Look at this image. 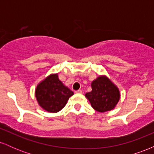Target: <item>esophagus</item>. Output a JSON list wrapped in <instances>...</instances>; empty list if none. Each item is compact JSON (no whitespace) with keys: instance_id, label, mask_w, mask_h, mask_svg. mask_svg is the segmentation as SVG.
I'll list each match as a JSON object with an SVG mask.
<instances>
[{"instance_id":"1","label":"esophagus","mask_w":154,"mask_h":154,"mask_svg":"<svg viewBox=\"0 0 154 154\" xmlns=\"http://www.w3.org/2000/svg\"><path fill=\"white\" fill-rule=\"evenodd\" d=\"M76 93H82V90H78V91H77L75 92Z\"/></svg>"}]
</instances>
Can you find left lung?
<instances>
[{
  "label": "left lung",
  "mask_w": 154,
  "mask_h": 154,
  "mask_svg": "<svg viewBox=\"0 0 154 154\" xmlns=\"http://www.w3.org/2000/svg\"><path fill=\"white\" fill-rule=\"evenodd\" d=\"M91 87L92 91L85 96L95 110L106 112L115 107L119 100V91L106 77H98L92 82Z\"/></svg>",
  "instance_id": "1"
}]
</instances>
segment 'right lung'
<instances>
[{"instance_id":"1","label":"right lung","mask_w":154,"mask_h":154,"mask_svg":"<svg viewBox=\"0 0 154 154\" xmlns=\"http://www.w3.org/2000/svg\"><path fill=\"white\" fill-rule=\"evenodd\" d=\"M73 94V92L59 80L58 75L48 77L38 85L35 91L39 105L52 113L61 111Z\"/></svg>"}]
</instances>
